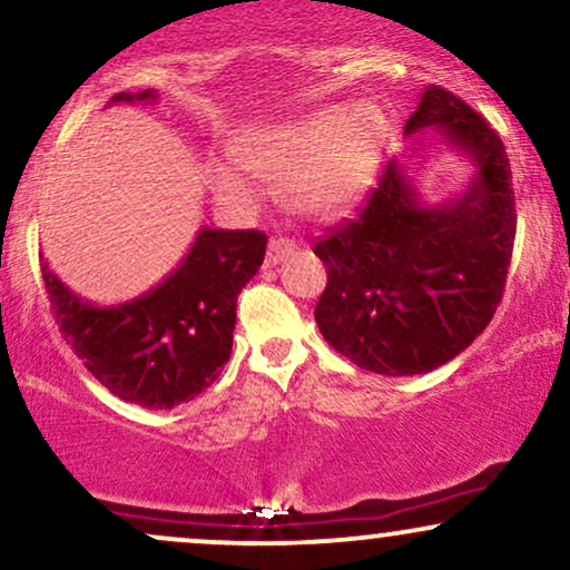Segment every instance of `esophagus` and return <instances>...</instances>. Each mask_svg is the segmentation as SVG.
I'll use <instances>...</instances> for the list:
<instances>
[{"label": "esophagus", "instance_id": "obj_1", "mask_svg": "<svg viewBox=\"0 0 570 570\" xmlns=\"http://www.w3.org/2000/svg\"><path fill=\"white\" fill-rule=\"evenodd\" d=\"M292 249H294V242H292V238L273 236V238H271V244H267V257H265V265H278V263H284V259L292 255Z\"/></svg>", "mask_w": 570, "mask_h": 570}]
</instances>
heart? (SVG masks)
Here are the masks:
<instances>
[{"mask_svg":"<svg viewBox=\"0 0 570 570\" xmlns=\"http://www.w3.org/2000/svg\"><path fill=\"white\" fill-rule=\"evenodd\" d=\"M385 116L366 102L318 111L307 119L259 129L246 137L242 161L252 173L284 180V196L303 215L345 209L366 188L385 146ZM212 185L228 202H246L252 185L233 159H217Z\"/></svg>","mask_w":570,"mask_h":570,"instance_id":"heart-1","label":"heart"}]
</instances>
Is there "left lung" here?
<instances>
[{
	"label": "left lung",
	"mask_w": 570,
	"mask_h": 570,
	"mask_svg": "<svg viewBox=\"0 0 570 570\" xmlns=\"http://www.w3.org/2000/svg\"><path fill=\"white\" fill-rule=\"evenodd\" d=\"M424 129H438L475 164L468 190L430 207L403 164L390 159L363 207L313 246L328 276L315 324L347 361L385 376L433 372L489 326L515 244L502 137L435 85L406 121V135Z\"/></svg>",
	"instance_id": "left-lung-1"
}]
</instances>
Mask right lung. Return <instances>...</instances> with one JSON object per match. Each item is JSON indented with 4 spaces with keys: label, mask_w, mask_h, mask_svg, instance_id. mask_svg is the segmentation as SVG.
<instances>
[{
    "label": "right lung",
    "mask_w": 570,
    "mask_h": 570,
    "mask_svg": "<svg viewBox=\"0 0 570 570\" xmlns=\"http://www.w3.org/2000/svg\"><path fill=\"white\" fill-rule=\"evenodd\" d=\"M154 89L111 102H154ZM259 230H198L183 263L140 297L98 307L42 259L50 305L63 337L100 385L142 409H175L217 380L233 351L236 299L265 259Z\"/></svg>",
    "instance_id": "1"
}]
</instances>
